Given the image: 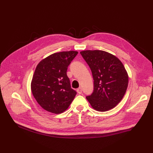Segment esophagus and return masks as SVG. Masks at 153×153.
I'll return each instance as SVG.
<instances>
[{"label":"esophagus","instance_id":"esophagus-1","mask_svg":"<svg viewBox=\"0 0 153 153\" xmlns=\"http://www.w3.org/2000/svg\"><path fill=\"white\" fill-rule=\"evenodd\" d=\"M77 93L79 94V95H81V94L82 93V88L77 89Z\"/></svg>","mask_w":153,"mask_h":153}]
</instances>
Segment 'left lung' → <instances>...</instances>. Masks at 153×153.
I'll list each match as a JSON object with an SVG mask.
<instances>
[{
	"instance_id": "obj_1",
	"label": "left lung",
	"mask_w": 153,
	"mask_h": 153,
	"mask_svg": "<svg viewBox=\"0 0 153 153\" xmlns=\"http://www.w3.org/2000/svg\"><path fill=\"white\" fill-rule=\"evenodd\" d=\"M91 70L94 90L86 97L92 108L109 110L121 101L128 85V75L122 62L114 55L100 50L80 52Z\"/></svg>"
}]
</instances>
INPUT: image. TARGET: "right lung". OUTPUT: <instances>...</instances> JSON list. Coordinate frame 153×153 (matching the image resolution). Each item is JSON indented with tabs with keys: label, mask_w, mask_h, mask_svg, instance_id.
I'll use <instances>...</instances> for the list:
<instances>
[{
	"label": "right lung",
	"mask_w": 153,
	"mask_h": 153,
	"mask_svg": "<svg viewBox=\"0 0 153 153\" xmlns=\"http://www.w3.org/2000/svg\"><path fill=\"white\" fill-rule=\"evenodd\" d=\"M77 53L74 51L56 53L37 64L31 89L36 101L47 111L57 114L64 112L76 97L66 71Z\"/></svg>",
	"instance_id": "1"
}]
</instances>
